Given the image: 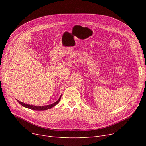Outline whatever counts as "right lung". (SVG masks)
I'll return each instance as SVG.
<instances>
[{
  "label": "right lung",
  "mask_w": 146,
  "mask_h": 146,
  "mask_svg": "<svg viewBox=\"0 0 146 146\" xmlns=\"http://www.w3.org/2000/svg\"><path fill=\"white\" fill-rule=\"evenodd\" d=\"M61 95L60 96L59 99L58 100L55 102L54 103H53L52 104L50 105H44V106H35V105H29V104H25L24 102H22L18 100H17V101L23 106L27 108L30 109V110H35V111H45V110H49L52 107H54V106H56L60 101V99H61Z\"/></svg>",
  "instance_id": "obj_1"
}]
</instances>
